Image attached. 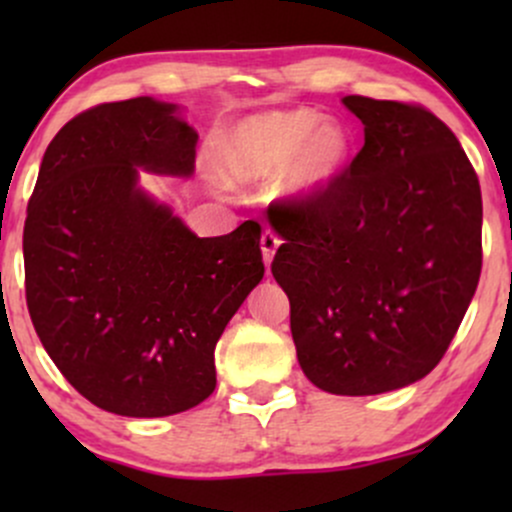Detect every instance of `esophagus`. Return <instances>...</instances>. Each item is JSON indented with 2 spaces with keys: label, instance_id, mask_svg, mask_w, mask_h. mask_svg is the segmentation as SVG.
<instances>
[{
  "label": "esophagus",
  "instance_id": "34e87169",
  "mask_svg": "<svg viewBox=\"0 0 512 512\" xmlns=\"http://www.w3.org/2000/svg\"><path fill=\"white\" fill-rule=\"evenodd\" d=\"M260 245H262V257H264V264H272V260H274V252H276V248H279L281 245V238L276 236L274 231H264L262 233V240H260Z\"/></svg>",
  "mask_w": 512,
  "mask_h": 512
}]
</instances>
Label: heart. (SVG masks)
<instances>
[{"mask_svg": "<svg viewBox=\"0 0 512 512\" xmlns=\"http://www.w3.org/2000/svg\"><path fill=\"white\" fill-rule=\"evenodd\" d=\"M349 154V139L334 122H320L313 110H279L250 117L216 146V166L231 182H257L286 168L293 195L322 190Z\"/></svg>", "mask_w": 512, "mask_h": 512, "instance_id": "obj_1", "label": "heart"}]
</instances>
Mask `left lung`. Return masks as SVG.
<instances>
[{
  "mask_svg": "<svg viewBox=\"0 0 512 512\" xmlns=\"http://www.w3.org/2000/svg\"><path fill=\"white\" fill-rule=\"evenodd\" d=\"M361 151L322 190L269 216L305 378L332 395H380L438 366L481 274V187L431 110L346 96Z\"/></svg>",
  "mask_w": 512,
  "mask_h": 512,
  "instance_id": "1",
  "label": "left lung"
}]
</instances>
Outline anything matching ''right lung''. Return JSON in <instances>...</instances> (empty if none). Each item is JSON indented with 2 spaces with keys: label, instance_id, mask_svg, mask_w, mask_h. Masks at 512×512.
<instances>
[{
  "label": "right lung",
  "instance_id": "right-lung-1",
  "mask_svg": "<svg viewBox=\"0 0 512 512\" xmlns=\"http://www.w3.org/2000/svg\"><path fill=\"white\" fill-rule=\"evenodd\" d=\"M195 146L175 105H96L55 134L28 202L35 332L69 385L113 414L151 419L204 402L216 342L264 276L260 223L197 238L137 187V168L190 175Z\"/></svg>",
  "mask_w": 512,
  "mask_h": 512
}]
</instances>
